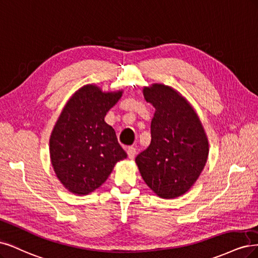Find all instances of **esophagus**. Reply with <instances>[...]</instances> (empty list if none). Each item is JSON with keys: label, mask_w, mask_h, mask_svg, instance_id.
I'll list each match as a JSON object with an SVG mask.
<instances>
[{"label": "esophagus", "mask_w": 258, "mask_h": 258, "mask_svg": "<svg viewBox=\"0 0 258 258\" xmlns=\"http://www.w3.org/2000/svg\"><path fill=\"white\" fill-rule=\"evenodd\" d=\"M126 152H127V155H128V157H130L131 160L134 159L135 155H136V153H137L136 149H135L134 147H128V148L126 149Z\"/></svg>", "instance_id": "obj_1"}]
</instances>
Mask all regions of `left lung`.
Listing matches in <instances>:
<instances>
[{"label":"left lung","mask_w":258,"mask_h":258,"mask_svg":"<svg viewBox=\"0 0 258 258\" xmlns=\"http://www.w3.org/2000/svg\"><path fill=\"white\" fill-rule=\"evenodd\" d=\"M155 108L151 144L135 159L146 184L161 198L185 194L201 176L209 143L196 111L177 90L153 84L143 90Z\"/></svg>","instance_id":"1"}]
</instances>
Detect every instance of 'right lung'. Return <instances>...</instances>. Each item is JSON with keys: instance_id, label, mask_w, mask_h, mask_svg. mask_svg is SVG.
I'll list each match as a JSON object with an SVG mask.
<instances>
[{"instance_id": "1", "label": "right lung", "mask_w": 258, "mask_h": 258, "mask_svg": "<svg viewBox=\"0 0 258 258\" xmlns=\"http://www.w3.org/2000/svg\"><path fill=\"white\" fill-rule=\"evenodd\" d=\"M122 93L86 85L72 95L55 123L49 139L50 161L56 178L75 195L92 193L126 159L114 130L105 122Z\"/></svg>"}]
</instances>
